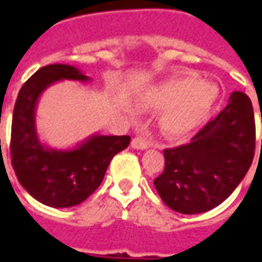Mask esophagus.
<instances>
[{
	"label": "esophagus",
	"instance_id": "1",
	"mask_svg": "<svg viewBox=\"0 0 262 262\" xmlns=\"http://www.w3.org/2000/svg\"><path fill=\"white\" fill-rule=\"evenodd\" d=\"M132 148H136V150H146V148L150 147V143L146 142V140H143L140 137H136V139H133L130 143Z\"/></svg>",
	"mask_w": 262,
	"mask_h": 262
}]
</instances>
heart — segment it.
I'll return each mask as SVG.
<instances>
[{"label":"heart","instance_id":"1","mask_svg":"<svg viewBox=\"0 0 262 262\" xmlns=\"http://www.w3.org/2000/svg\"><path fill=\"white\" fill-rule=\"evenodd\" d=\"M219 98L213 84L196 75H184L154 86L146 97L147 106L164 111L160 126L171 137H185L208 119Z\"/></svg>","mask_w":262,"mask_h":262}]
</instances>
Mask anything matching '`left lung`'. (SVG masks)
<instances>
[{
    "label": "left lung",
    "mask_w": 262,
    "mask_h": 262,
    "mask_svg": "<svg viewBox=\"0 0 262 262\" xmlns=\"http://www.w3.org/2000/svg\"><path fill=\"white\" fill-rule=\"evenodd\" d=\"M254 148L253 105L244 92L234 91L227 106L191 143L164 150V171L154 187L178 213L208 212L238 187L253 163Z\"/></svg>",
    "instance_id": "8db88e82"
}]
</instances>
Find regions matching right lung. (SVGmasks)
<instances>
[{"label":"right lung","mask_w":262,"mask_h":262,"mask_svg":"<svg viewBox=\"0 0 262 262\" xmlns=\"http://www.w3.org/2000/svg\"><path fill=\"white\" fill-rule=\"evenodd\" d=\"M91 82L80 69L49 64L39 69L20 88L11 129V161L20 185L50 208H71L85 201L103 180L111 160L125 150L129 136L94 133L71 148L42 143L36 129L39 98L59 81Z\"/></svg>","instance_id":"1"}]
</instances>
